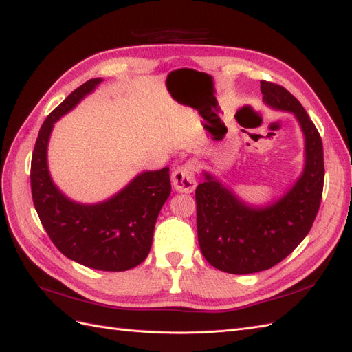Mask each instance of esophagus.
I'll use <instances>...</instances> for the list:
<instances>
[{
	"label": "esophagus",
	"mask_w": 352,
	"mask_h": 352,
	"mask_svg": "<svg viewBox=\"0 0 352 352\" xmlns=\"http://www.w3.org/2000/svg\"><path fill=\"white\" fill-rule=\"evenodd\" d=\"M195 170H197V164L194 162H188L175 170L172 175V184L177 192H185V194L194 192L197 188Z\"/></svg>",
	"instance_id": "esophagus-1"
}]
</instances>
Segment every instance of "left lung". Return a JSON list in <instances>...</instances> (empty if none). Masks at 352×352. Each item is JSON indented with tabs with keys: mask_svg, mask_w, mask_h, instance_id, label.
<instances>
[{
	"mask_svg": "<svg viewBox=\"0 0 352 352\" xmlns=\"http://www.w3.org/2000/svg\"><path fill=\"white\" fill-rule=\"evenodd\" d=\"M263 102L294 114L304 135V167L283 195L267 204L243 201L210 172L195 190L198 242L206 260L221 272L250 274L286 258L310 232L320 207L324 163L323 144L314 123L291 92L261 82Z\"/></svg>",
	"mask_w": 352,
	"mask_h": 352,
	"instance_id": "obj_1",
	"label": "left lung"
}]
</instances>
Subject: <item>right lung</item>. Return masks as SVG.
<instances>
[{
  "mask_svg": "<svg viewBox=\"0 0 352 352\" xmlns=\"http://www.w3.org/2000/svg\"><path fill=\"white\" fill-rule=\"evenodd\" d=\"M102 82L89 79L74 89L41 126L32 154V198L42 226L67 258L102 272H124L141 264L151 250L155 221L172 185L168 167L145 170L113 197L83 204L54 184L48 168V142L56 122Z\"/></svg>",
  "mask_w": 352,
  "mask_h": 352,
  "instance_id": "add662e5",
  "label": "right lung"
}]
</instances>
